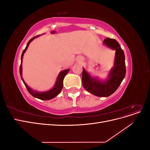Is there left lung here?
<instances>
[{
    "label": "left lung",
    "mask_w": 150,
    "mask_h": 150,
    "mask_svg": "<svg viewBox=\"0 0 150 150\" xmlns=\"http://www.w3.org/2000/svg\"><path fill=\"white\" fill-rule=\"evenodd\" d=\"M103 43L108 47L116 51L115 66L110 71L108 78L101 81L91 76L84 68L82 74L83 86L84 89L89 93L99 97H108L114 93L126 75L125 56L120 44L115 39L111 38L104 39Z\"/></svg>",
    "instance_id": "8db88e82"
}]
</instances>
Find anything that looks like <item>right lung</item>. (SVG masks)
Listing matches in <instances>:
<instances>
[{
	"mask_svg": "<svg viewBox=\"0 0 150 150\" xmlns=\"http://www.w3.org/2000/svg\"><path fill=\"white\" fill-rule=\"evenodd\" d=\"M40 35L35 36V37H34L32 38L31 39L29 40V41L28 42V44H27V46L25 48V49L23 51L22 53V56H21V64L20 66V75L21 77V79L23 81V83L25 85V86L26 87L27 89H28V92L32 95V96L36 98H38L40 99H42V100H49V99H51L54 98H55L56 96H57V95L60 93V92L61 91V90L63 88V79H64V77L66 76V75L67 74V73L69 71L70 69H65L64 71H62L61 72H60V73L59 74L57 78V80L56 81V83L55 85L53 87L52 89H50L47 91H44V92H37L35 91H34L30 87L26 84V83H25V81H24L23 78H22V59H23V56L24 53L25 52L26 50L28 49V47L29 46V44L31 42V41H33V40L35 38H38L39 37Z\"/></svg>",
	"mask_w": 150,
	"mask_h": 150,
	"instance_id": "right-lung-1",
	"label": "right lung"
}]
</instances>
